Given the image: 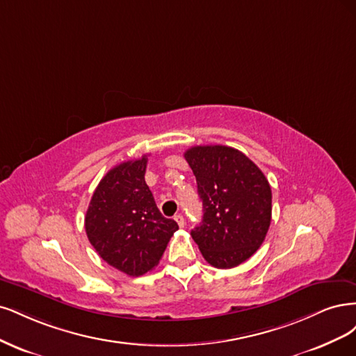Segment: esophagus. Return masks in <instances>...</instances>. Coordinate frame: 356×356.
I'll use <instances>...</instances> for the list:
<instances>
[{"label":"esophagus","instance_id":"1","mask_svg":"<svg viewBox=\"0 0 356 356\" xmlns=\"http://www.w3.org/2000/svg\"><path fill=\"white\" fill-rule=\"evenodd\" d=\"M175 220L177 222V225H179L180 227L185 226V217H183L181 214H176V216H175Z\"/></svg>","mask_w":356,"mask_h":356}]
</instances>
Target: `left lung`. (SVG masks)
Here are the masks:
<instances>
[{
    "instance_id": "left-lung-1",
    "label": "left lung",
    "mask_w": 356,
    "mask_h": 356,
    "mask_svg": "<svg viewBox=\"0 0 356 356\" xmlns=\"http://www.w3.org/2000/svg\"><path fill=\"white\" fill-rule=\"evenodd\" d=\"M204 216L191 232L211 266L231 269L253 256L272 217V191L261 170L238 149L193 146L185 152Z\"/></svg>"
}]
</instances>
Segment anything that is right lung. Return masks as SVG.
<instances>
[{
  "label": "right lung",
  "mask_w": 356,
  "mask_h": 356,
  "mask_svg": "<svg viewBox=\"0 0 356 356\" xmlns=\"http://www.w3.org/2000/svg\"><path fill=\"white\" fill-rule=\"evenodd\" d=\"M147 156L111 168L86 213L90 244L108 265L130 275L152 270L179 226L158 210L145 181Z\"/></svg>",
  "instance_id": "1"
}]
</instances>
